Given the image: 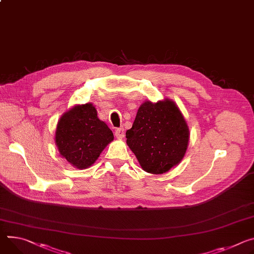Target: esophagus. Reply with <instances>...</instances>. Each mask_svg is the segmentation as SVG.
<instances>
[{
    "label": "esophagus",
    "mask_w": 254,
    "mask_h": 254,
    "mask_svg": "<svg viewBox=\"0 0 254 254\" xmlns=\"http://www.w3.org/2000/svg\"><path fill=\"white\" fill-rule=\"evenodd\" d=\"M115 136L118 137V139H123V137L125 136V129L124 127H120V128H117L115 129Z\"/></svg>",
    "instance_id": "1"
}]
</instances>
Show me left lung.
I'll return each instance as SVG.
<instances>
[{
	"label": "left lung",
	"mask_w": 254,
	"mask_h": 254,
	"mask_svg": "<svg viewBox=\"0 0 254 254\" xmlns=\"http://www.w3.org/2000/svg\"><path fill=\"white\" fill-rule=\"evenodd\" d=\"M126 137L143 170L163 174L180 163L186 155L190 129L172 100L146 101L137 109Z\"/></svg>",
	"instance_id": "1"
}]
</instances>
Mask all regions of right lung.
Masks as SVG:
<instances>
[{
    "label": "right lung",
    "instance_id": "add662e5",
    "mask_svg": "<svg viewBox=\"0 0 254 254\" xmlns=\"http://www.w3.org/2000/svg\"><path fill=\"white\" fill-rule=\"evenodd\" d=\"M111 141V129L98 119L92 103L76 105L67 110L57 126L56 145L59 152L78 169L90 167Z\"/></svg>",
    "mask_w": 254,
    "mask_h": 254
}]
</instances>
